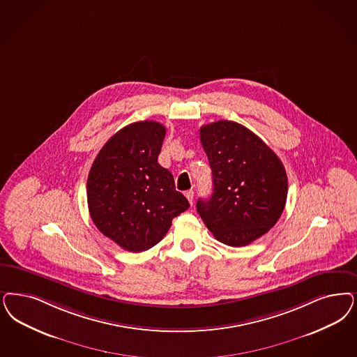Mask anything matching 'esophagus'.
Listing matches in <instances>:
<instances>
[{
	"label": "esophagus",
	"instance_id": "1",
	"mask_svg": "<svg viewBox=\"0 0 357 357\" xmlns=\"http://www.w3.org/2000/svg\"><path fill=\"white\" fill-rule=\"evenodd\" d=\"M185 197H187V200L190 202V204H192V200H194V191L192 190H190V191H185Z\"/></svg>",
	"mask_w": 357,
	"mask_h": 357
}]
</instances>
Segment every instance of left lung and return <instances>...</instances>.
I'll return each mask as SVG.
<instances>
[{
  "label": "left lung",
  "mask_w": 357,
  "mask_h": 357,
  "mask_svg": "<svg viewBox=\"0 0 357 357\" xmlns=\"http://www.w3.org/2000/svg\"><path fill=\"white\" fill-rule=\"evenodd\" d=\"M213 192L197 209L222 244L244 246L266 234L282 215L287 176L282 162L241 123L222 120L200 128Z\"/></svg>",
  "instance_id": "obj_1"
}]
</instances>
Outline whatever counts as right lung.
Listing matches in <instances>:
<instances>
[{
    "label": "right lung",
    "mask_w": 357,
    "mask_h": 357,
    "mask_svg": "<svg viewBox=\"0 0 357 357\" xmlns=\"http://www.w3.org/2000/svg\"><path fill=\"white\" fill-rule=\"evenodd\" d=\"M166 128L130 123L98 151L86 181V200L98 231L125 250L158 244L174 218L190 207L175 190L172 172L158 163Z\"/></svg>",
    "instance_id": "add662e5"
}]
</instances>
